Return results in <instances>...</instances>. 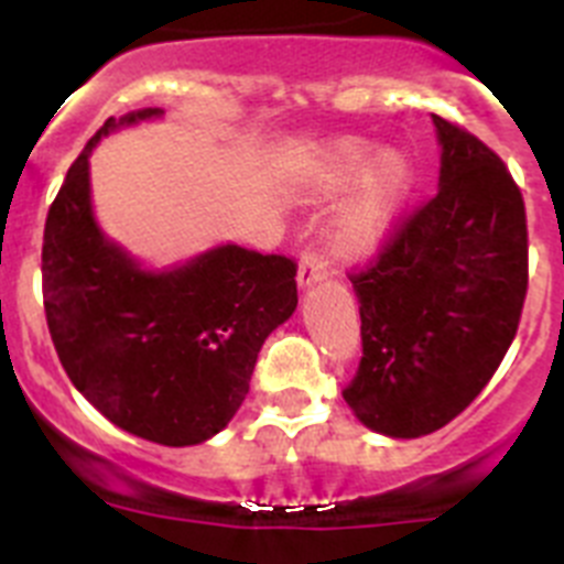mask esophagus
<instances>
[{
    "mask_svg": "<svg viewBox=\"0 0 564 564\" xmlns=\"http://www.w3.org/2000/svg\"><path fill=\"white\" fill-rule=\"evenodd\" d=\"M322 279H325V265H322L316 257L302 259V265H299V273H296L299 291H307V288L318 285Z\"/></svg>",
    "mask_w": 564,
    "mask_h": 564,
    "instance_id": "34e87169",
    "label": "esophagus"
}]
</instances>
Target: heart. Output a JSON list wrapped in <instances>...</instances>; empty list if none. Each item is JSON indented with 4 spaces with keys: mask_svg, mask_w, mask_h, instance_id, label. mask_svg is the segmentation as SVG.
<instances>
[{
    "mask_svg": "<svg viewBox=\"0 0 564 564\" xmlns=\"http://www.w3.org/2000/svg\"><path fill=\"white\" fill-rule=\"evenodd\" d=\"M415 166L403 147H378L367 138L341 134L311 149L299 181V197L311 206L338 200L327 226V253L358 262L390 239L410 200Z\"/></svg>",
    "mask_w": 564,
    "mask_h": 564,
    "instance_id": "heart-1",
    "label": "heart"
}]
</instances>
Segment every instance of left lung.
<instances>
[{
  "label": "left lung",
  "mask_w": 564,
  "mask_h": 564,
  "mask_svg": "<svg viewBox=\"0 0 564 564\" xmlns=\"http://www.w3.org/2000/svg\"><path fill=\"white\" fill-rule=\"evenodd\" d=\"M437 194L352 279L364 356L344 390L358 421L421 437L460 415L495 376L528 288L525 206L482 141L432 115Z\"/></svg>",
  "instance_id": "1"
}]
</instances>
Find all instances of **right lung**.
I'll list each match as a JSON object with an SVG mask.
<instances>
[{"instance_id":"add662e5","label":"right lung","mask_w":564,"mask_h":564,"mask_svg":"<svg viewBox=\"0 0 564 564\" xmlns=\"http://www.w3.org/2000/svg\"><path fill=\"white\" fill-rule=\"evenodd\" d=\"M158 118L161 107L109 118L69 166L44 223V313L64 372L107 421L197 446L237 415L262 344L296 311V265L226 242L147 268L98 226L89 154Z\"/></svg>"}]
</instances>
